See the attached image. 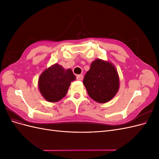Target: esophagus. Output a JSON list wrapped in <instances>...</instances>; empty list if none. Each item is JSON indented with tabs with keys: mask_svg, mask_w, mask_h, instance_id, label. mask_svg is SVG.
Returning <instances> with one entry per match:
<instances>
[{
	"mask_svg": "<svg viewBox=\"0 0 159 159\" xmlns=\"http://www.w3.org/2000/svg\"><path fill=\"white\" fill-rule=\"evenodd\" d=\"M76 78L78 80H82L84 78V75L82 74H80V75H77L76 76Z\"/></svg>",
	"mask_w": 159,
	"mask_h": 159,
	"instance_id": "34e87169",
	"label": "esophagus"
}]
</instances>
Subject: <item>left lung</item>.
I'll list each match as a JSON object with an SVG mask.
<instances>
[{
    "label": "left lung",
    "instance_id": "obj_1",
    "mask_svg": "<svg viewBox=\"0 0 159 159\" xmlns=\"http://www.w3.org/2000/svg\"><path fill=\"white\" fill-rule=\"evenodd\" d=\"M84 84L89 97L96 102H108L116 95L119 78L115 67L109 61L96 59L85 75Z\"/></svg>",
    "mask_w": 159,
    "mask_h": 159
}]
</instances>
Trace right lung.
Listing matches in <instances>:
<instances>
[{
    "label": "right lung",
    "instance_id": "obj_1",
    "mask_svg": "<svg viewBox=\"0 0 159 159\" xmlns=\"http://www.w3.org/2000/svg\"><path fill=\"white\" fill-rule=\"evenodd\" d=\"M75 80V75L71 69L65 70L55 64L42 72L38 79V88L46 101L57 102L65 97L71 81Z\"/></svg>",
    "mask_w": 159,
    "mask_h": 159
}]
</instances>
